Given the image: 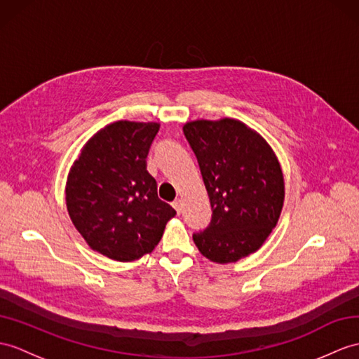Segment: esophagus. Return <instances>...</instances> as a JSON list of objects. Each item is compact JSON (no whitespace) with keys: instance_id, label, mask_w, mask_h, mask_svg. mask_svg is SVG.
Segmentation results:
<instances>
[{"instance_id":"obj_1","label":"esophagus","mask_w":359,"mask_h":359,"mask_svg":"<svg viewBox=\"0 0 359 359\" xmlns=\"http://www.w3.org/2000/svg\"><path fill=\"white\" fill-rule=\"evenodd\" d=\"M172 208L177 211V214H180V212H182V200H180V198L174 200V202H172Z\"/></svg>"}]
</instances>
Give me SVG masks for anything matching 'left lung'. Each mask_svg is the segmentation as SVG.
<instances>
[{
	"mask_svg": "<svg viewBox=\"0 0 359 359\" xmlns=\"http://www.w3.org/2000/svg\"><path fill=\"white\" fill-rule=\"evenodd\" d=\"M197 157L212 210L211 222L193 240L214 263H234L255 252L277 224L285 179L277 156L243 122L193 121L183 125Z\"/></svg>",
	"mask_w": 359,
	"mask_h": 359,
	"instance_id": "8db88e82",
	"label": "left lung"
}]
</instances>
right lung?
Here are the masks:
<instances>
[{"mask_svg":"<svg viewBox=\"0 0 359 359\" xmlns=\"http://www.w3.org/2000/svg\"><path fill=\"white\" fill-rule=\"evenodd\" d=\"M157 122L119 121L91 137L67 177L70 219L88 246L111 260L133 262L159 243L176 215L157 197L147 156Z\"/></svg>","mask_w":359,"mask_h":359,"instance_id":"1","label":"right lung"}]
</instances>
